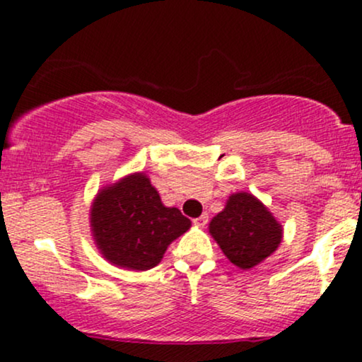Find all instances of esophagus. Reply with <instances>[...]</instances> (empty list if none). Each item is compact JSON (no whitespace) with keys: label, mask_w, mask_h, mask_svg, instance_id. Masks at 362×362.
Returning a JSON list of instances; mask_svg holds the SVG:
<instances>
[{"label":"esophagus","mask_w":362,"mask_h":362,"mask_svg":"<svg viewBox=\"0 0 362 362\" xmlns=\"http://www.w3.org/2000/svg\"><path fill=\"white\" fill-rule=\"evenodd\" d=\"M207 221H209V216L204 213L202 216H199V218L194 219V224H197V226H206Z\"/></svg>","instance_id":"obj_1"}]
</instances>
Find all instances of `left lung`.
Here are the masks:
<instances>
[{
	"label": "left lung",
	"instance_id": "8db88e82",
	"mask_svg": "<svg viewBox=\"0 0 362 362\" xmlns=\"http://www.w3.org/2000/svg\"><path fill=\"white\" fill-rule=\"evenodd\" d=\"M209 233L236 267L250 269L277 250L282 228L259 199L240 192L214 216Z\"/></svg>",
	"mask_w": 362,
	"mask_h": 362
}]
</instances>
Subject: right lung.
<instances>
[{"mask_svg": "<svg viewBox=\"0 0 362 362\" xmlns=\"http://www.w3.org/2000/svg\"><path fill=\"white\" fill-rule=\"evenodd\" d=\"M190 228L177 207H165L143 173L107 187L91 206V230L107 260L119 267L148 271L160 264L173 240Z\"/></svg>", "mask_w": 362, "mask_h": 362, "instance_id": "obj_1", "label": "right lung"}]
</instances>
